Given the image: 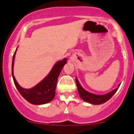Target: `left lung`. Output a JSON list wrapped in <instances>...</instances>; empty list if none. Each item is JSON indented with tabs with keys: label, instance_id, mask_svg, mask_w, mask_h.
<instances>
[{
	"label": "left lung",
	"instance_id": "left-lung-1",
	"mask_svg": "<svg viewBox=\"0 0 134 134\" xmlns=\"http://www.w3.org/2000/svg\"><path fill=\"white\" fill-rule=\"evenodd\" d=\"M76 84H77L79 94L81 98L83 100L89 102L91 104H100L104 103L105 102L108 101L114 94V93L117 91L118 88H116V89L113 90L111 92H108L106 94H104V95H97V94L90 93V92L86 91L79 84L77 79H76ZM120 85H119L118 87H120Z\"/></svg>",
	"mask_w": 134,
	"mask_h": 134
}]
</instances>
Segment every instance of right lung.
<instances>
[{
	"instance_id": "1",
	"label": "right lung",
	"mask_w": 134,
	"mask_h": 134,
	"mask_svg": "<svg viewBox=\"0 0 134 134\" xmlns=\"http://www.w3.org/2000/svg\"><path fill=\"white\" fill-rule=\"evenodd\" d=\"M14 55L15 53L12 57V75L15 86L21 95L30 103L33 104H46L52 101L55 94L57 79L63 66L66 63L67 59H64L63 61H58L53 66V69L50 71L48 75L37 85L30 89H26V88H22L18 84L13 75Z\"/></svg>"
}]
</instances>
